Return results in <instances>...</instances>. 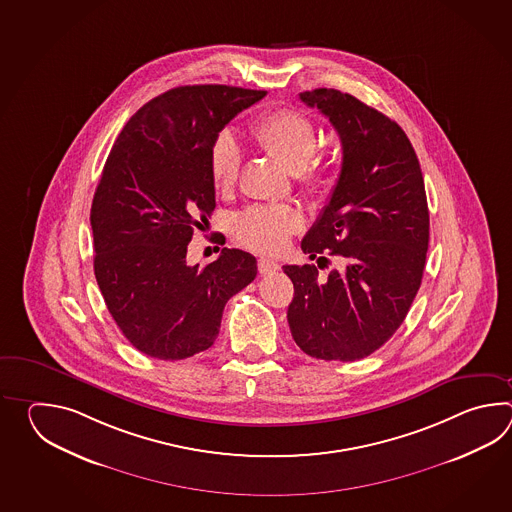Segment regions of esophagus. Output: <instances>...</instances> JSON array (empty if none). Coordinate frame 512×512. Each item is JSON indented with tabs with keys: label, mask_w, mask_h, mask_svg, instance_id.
Returning <instances> with one entry per match:
<instances>
[{
	"label": "esophagus",
	"mask_w": 512,
	"mask_h": 512,
	"mask_svg": "<svg viewBox=\"0 0 512 512\" xmlns=\"http://www.w3.org/2000/svg\"><path fill=\"white\" fill-rule=\"evenodd\" d=\"M258 271H260V274H263V276H267V274H274V272L280 271V265H278L276 261L260 258V260H258Z\"/></svg>",
	"instance_id": "1"
}]
</instances>
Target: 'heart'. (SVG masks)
<instances>
[{"instance_id": "heart-1", "label": "heart", "mask_w": 512, "mask_h": 512, "mask_svg": "<svg viewBox=\"0 0 512 512\" xmlns=\"http://www.w3.org/2000/svg\"><path fill=\"white\" fill-rule=\"evenodd\" d=\"M251 137L261 152L271 155L285 170L293 172L311 190L327 183L329 163L313 159L318 144L313 120L296 109H274L251 126ZM208 172L219 190H229L240 172V150L229 135H219L208 152ZM302 225L296 210L289 207H252L238 216L234 236L256 252L282 251Z\"/></svg>"}]
</instances>
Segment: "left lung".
<instances>
[{"mask_svg":"<svg viewBox=\"0 0 512 512\" xmlns=\"http://www.w3.org/2000/svg\"><path fill=\"white\" fill-rule=\"evenodd\" d=\"M300 100L320 109L342 142L337 185L302 251L311 260L329 251L344 269L318 280L315 265H285L294 285L287 320L309 357L353 362L392 338L421 287L430 236L425 181L395 120L338 89L304 91Z\"/></svg>","mask_w":512,"mask_h":512,"instance_id":"8db88e82","label":"left lung"}]
</instances>
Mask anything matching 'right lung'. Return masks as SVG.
Wrapping results in <instances>:
<instances>
[{"label":"right lung","instance_id":"obj_1","mask_svg":"<svg viewBox=\"0 0 512 512\" xmlns=\"http://www.w3.org/2000/svg\"><path fill=\"white\" fill-rule=\"evenodd\" d=\"M267 91L181 86L146 102L120 131L91 205L95 278L133 348L188 359L218 338L225 304L256 278V258L223 249L207 267L186 247L216 208L208 152Z\"/></svg>","mask_w":512,"mask_h":512}]
</instances>
